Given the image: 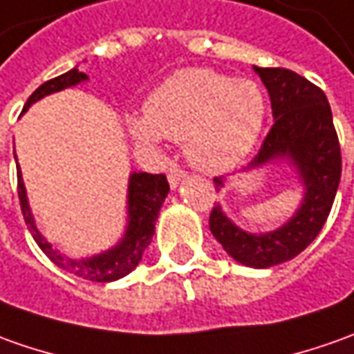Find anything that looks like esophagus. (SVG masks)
<instances>
[{
  "label": "esophagus",
  "mask_w": 354,
  "mask_h": 354,
  "mask_svg": "<svg viewBox=\"0 0 354 354\" xmlns=\"http://www.w3.org/2000/svg\"><path fill=\"white\" fill-rule=\"evenodd\" d=\"M184 180H186V172H182V170H178V168H172V170L168 172V184H170L172 189L178 187V184L184 182Z\"/></svg>",
  "instance_id": "esophagus-1"
}]
</instances>
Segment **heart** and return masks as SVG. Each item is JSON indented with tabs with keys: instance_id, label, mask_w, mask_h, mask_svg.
Masks as SVG:
<instances>
[{
	"instance_id": "obj_1",
	"label": "heart",
	"mask_w": 354,
	"mask_h": 354,
	"mask_svg": "<svg viewBox=\"0 0 354 354\" xmlns=\"http://www.w3.org/2000/svg\"><path fill=\"white\" fill-rule=\"evenodd\" d=\"M268 118L261 86L207 67H187L151 93L145 116L129 118V131L141 145L160 137L182 143L192 167L223 174L242 165L258 145Z\"/></svg>"
}]
</instances>
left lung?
Segmentation results:
<instances>
[{
    "label": "left lung",
    "instance_id": "left-lung-1",
    "mask_svg": "<svg viewBox=\"0 0 354 354\" xmlns=\"http://www.w3.org/2000/svg\"><path fill=\"white\" fill-rule=\"evenodd\" d=\"M273 110V127L244 172L287 162L302 186L300 205L292 217L269 232L238 227L221 205L209 217V228L228 256L254 269L279 266L298 256L326 225L341 180V149L331 108L324 91L283 67H256ZM215 178V187H225Z\"/></svg>",
    "mask_w": 354,
    "mask_h": 354
}]
</instances>
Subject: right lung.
<instances>
[{
	"label": "right lung",
	"instance_id": "add662e5",
	"mask_svg": "<svg viewBox=\"0 0 354 354\" xmlns=\"http://www.w3.org/2000/svg\"><path fill=\"white\" fill-rule=\"evenodd\" d=\"M85 81H88V77L83 71H79V66L69 69L67 73L56 77V79H50L28 96L23 112H26L40 98L59 93V91L69 88V86H75L79 83H85ZM17 186H19V201H21L23 217H25L26 227L30 230L38 248L50 258V261H54L57 268H62L66 273L86 279V281H95V283L118 281V279L126 277L127 273H131L139 266V261L143 258V252L151 244V238L155 234L158 211H160L168 192H170L165 174L131 172L129 180H127L126 230H124L122 238L114 246H110L100 254L88 256V258H71V256H66L52 242H48V238L40 232L35 215L30 211V205H28L23 172L19 167H17Z\"/></svg>",
	"mask_w": 354,
	"mask_h": 354
}]
</instances>
